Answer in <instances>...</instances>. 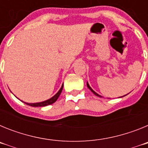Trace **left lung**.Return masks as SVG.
I'll use <instances>...</instances> for the list:
<instances>
[{"label": "left lung", "mask_w": 148, "mask_h": 148, "mask_svg": "<svg viewBox=\"0 0 148 148\" xmlns=\"http://www.w3.org/2000/svg\"><path fill=\"white\" fill-rule=\"evenodd\" d=\"M87 87H88V88H89V89H90V90H91V91H92V92H93V93H94V94H95V95H97V96H99V97H101V95H99V94H98V93H96V92H95V91H94V90H92V88H91V87H90V85H89V84H88V83H87Z\"/></svg>", "instance_id": "obj_1"}]
</instances>
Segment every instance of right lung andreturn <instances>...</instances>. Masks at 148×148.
I'll use <instances>...</instances> for the list:
<instances>
[{
  "label": "right lung",
  "mask_w": 148,
  "mask_h": 148,
  "mask_svg": "<svg viewBox=\"0 0 148 148\" xmlns=\"http://www.w3.org/2000/svg\"><path fill=\"white\" fill-rule=\"evenodd\" d=\"M62 89H63V84L61 86V89L59 90L57 93L53 96V97L51 98L50 99H48L47 101H42V102H39V103H35V104H29V103H25L27 104V105H29V106H32V107H44V106H47L49 105V104H52L56 101V100L58 99V98L59 97L60 94H61V91H62Z\"/></svg>",
  "instance_id": "add662e5"
}]
</instances>
